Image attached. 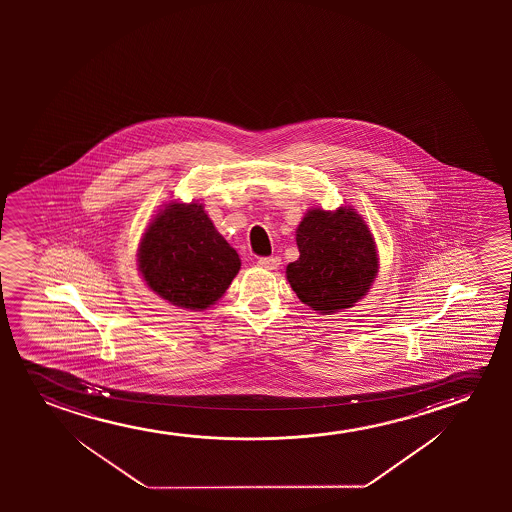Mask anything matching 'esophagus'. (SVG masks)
Wrapping results in <instances>:
<instances>
[{
    "mask_svg": "<svg viewBox=\"0 0 512 512\" xmlns=\"http://www.w3.org/2000/svg\"><path fill=\"white\" fill-rule=\"evenodd\" d=\"M257 264H259L260 267H264V269L273 271V269L280 266V257H260V259L257 260Z\"/></svg>",
    "mask_w": 512,
    "mask_h": 512,
    "instance_id": "34e87169",
    "label": "esophagus"
}]
</instances>
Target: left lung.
Returning a JSON list of instances; mask_svg holds the SVG:
<instances>
[{"mask_svg": "<svg viewBox=\"0 0 512 512\" xmlns=\"http://www.w3.org/2000/svg\"><path fill=\"white\" fill-rule=\"evenodd\" d=\"M299 259L287 267L290 287L323 315L351 308L378 273L371 231L351 208L309 211L297 227Z\"/></svg>", "mask_w": 512, "mask_h": 512, "instance_id": "obj_1", "label": "left lung"}]
</instances>
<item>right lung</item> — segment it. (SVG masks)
Segmentation results:
<instances>
[{
  "label": "right lung",
  "instance_id": "obj_1",
  "mask_svg": "<svg viewBox=\"0 0 512 512\" xmlns=\"http://www.w3.org/2000/svg\"><path fill=\"white\" fill-rule=\"evenodd\" d=\"M239 267L238 253L218 234L203 204H169L141 241L140 271L148 287L180 308H208Z\"/></svg>",
  "mask_w": 512,
  "mask_h": 512
}]
</instances>
